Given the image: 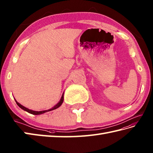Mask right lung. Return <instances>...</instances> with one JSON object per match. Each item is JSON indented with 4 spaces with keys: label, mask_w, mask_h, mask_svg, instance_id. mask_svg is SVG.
Here are the masks:
<instances>
[{
    "label": "right lung",
    "mask_w": 153,
    "mask_h": 153,
    "mask_svg": "<svg viewBox=\"0 0 153 153\" xmlns=\"http://www.w3.org/2000/svg\"><path fill=\"white\" fill-rule=\"evenodd\" d=\"M63 94H64V93H63V95H62V96H61V98L60 100V101H59L57 103V104L55 105L54 107H53L52 108L49 109V110H43V111H33V110H30V109L27 108L26 107H24V106H23L22 105H21L20 104H19V103H18L16 100H15V101H16V104H17V105H18V106H19L21 109H22V110H24V111L28 112V113L32 114L33 115H40V114H44V113H45V112H48V111H49L55 110V109H57L59 107H60L61 105V104H62V103L63 102Z\"/></svg>",
    "instance_id": "add662e5"
}]
</instances>
